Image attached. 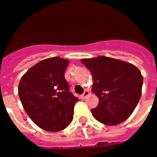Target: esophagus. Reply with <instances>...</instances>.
<instances>
[{"label": "esophagus", "mask_w": 157, "mask_h": 157, "mask_svg": "<svg viewBox=\"0 0 157 157\" xmlns=\"http://www.w3.org/2000/svg\"><path fill=\"white\" fill-rule=\"evenodd\" d=\"M90 94V91L89 90H85V92H84L83 94H81V96H80V97H81V99H82V100H84V99H86V98L87 97V96H88V95H89Z\"/></svg>", "instance_id": "34e87169"}]
</instances>
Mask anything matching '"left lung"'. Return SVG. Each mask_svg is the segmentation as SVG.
I'll use <instances>...</instances> for the list:
<instances>
[{
  "instance_id": "8db88e82",
  "label": "left lung",
  "mask_w": 157,
  "mask_h": 157,
  "mask_svg": "<svg viewBox=\"0 0 157 157\" xmlns=\"http://www.w3.org/2000/svg\"><path fill=\"white\" fill-rule=\"evenodd\" d=\"M93 76L92 91L99 105L92 109L94 118L106 125L125 121L134 111L142 94V77L134 65L112 57L81 59Z\"/></svg>"
}]
</instances>
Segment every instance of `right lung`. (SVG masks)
I'll return each mask as SVG.
<instances>
[{"label": "right lung", "instance_id": "right-lung-1", "mask_svg": "<svg viewBox=\"0 0 157 157\" xmlns=\"http://www.w3.org/2000/svg\"><path fill=\"white\" fill-rule=\"evenodd\" d=\"M69 61L59 57L42 60L21 77L18 93L34 124L48 132L65 129L73 118L78 98L69 91L64 73Z\"/></svg>", "mask_w": 157, "mask_h": 157}]
</instances>
